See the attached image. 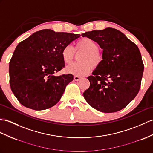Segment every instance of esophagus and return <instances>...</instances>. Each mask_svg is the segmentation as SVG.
Wrapping results in <instances>:
<instances>
[{"label":"esophagus","mask_w":153,"mask_h":153,"mask_svg":"<svg viewBox=\"0 0 153 153\" xmlns=\"http://www.w3.org/2000/svg\"><path fill=\"white\" fill-rule=\"evenodd\" d=\"M80 79V77L79 76H74V80L78 81V80H79Z\"/></svg>","instance_id":"34e87169"}]
</instances>
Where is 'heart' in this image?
<instances>
[{"label": "heart", "instance_id": "1", "mask_svg": "<svg viewBox=\"0 0 153 153\" xmlns=\"http://www.w3.org/2000/svg\"><path fill=\"white\" fill-rule=\"evenodd\" d=\"M98 47L97 43L88 38L78 40L74 49L70 45L64 47L62 51V58L65 64L71 63L74 51L82 52L79 56L80 62L74 63L67 67L66 71L76 76H83L90 72L92 68L99 67L103 61V55Z\"/></svg>", "mask_w": 153, "mask_h": 153}]
</instances>
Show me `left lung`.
Instances as JSON below:
<instances>
[{
	"label": "left lung",
	"mask_w": 153,
	"mask_h": 153,
	"mask_svg": "<svg viewBox=\"0 0 153 153\" xmlns=\"http://www.w3.org/2000/svg\"><path fill=\"white\" fill-rule=\"evenodd\" d=\"M103 50L102 64L88 77L89 88L83 94L94 108L113 113L124 108L138 94L144 65L138 47L123 33L113 28L82 34Z\"/></svg>",
	"instance_id": "8db88e82"
}]
</instances>
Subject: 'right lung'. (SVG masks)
I'll list each match as a JSON object with an SVG mask.
<instances>
[{
	"label": "right lung",
	"instance_id": "right-lung-1",
	"mask_svg": "<svg viewBox=\"0 0 153 153\" xmlns=\"http://www.w3.org/2000/svg\"><path fill=\"white\" fill-rule=\"evenodd\" d=\"M80 36L43 29L17 45L9 64L10 84L22 105L43 110L60 100L73 75L54 74L65 66L62 58L63 48Z\"/></svg>",
	"mask_w": 153,
	"mask_h": 153
}]
</instances>
